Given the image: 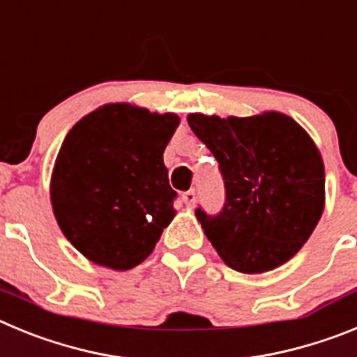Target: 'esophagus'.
I'll return each instance as SVG.
<instances>
[{"label": "esophagus", "instance_id": "obj_1", "mask_svg": "<svg viewBox=\"0 0 357 357\" xmlns=\"http://www.w3.org/2000/svg\"><path fill=\"white\" fill-rule=\"evenodd\" d=\"M182 202H184L188 207H193L195 202H197V193H195V189H189V191L182 193Z\"/></svg>", "mask_w": 357, "mask_h": 357}]
</instances>
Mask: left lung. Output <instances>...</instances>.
<instances>
[{"label":"left lung","instance_id":"obj_1","mask_svg":"<svg viewBox=\"0 0 357 357\" xmlns=\"http://www.w3.org/2000/svg\"><path fill=\"white\" fill-rule=\"evenodd\" d=\"M188 123L220 164L225 204L195 211L227 266L263 273L289 261L324 213L326 172L307 132L280 112L222 119L189 114Z\"/></svg>","mask_w":357,"mask_h":357}]
</instances>
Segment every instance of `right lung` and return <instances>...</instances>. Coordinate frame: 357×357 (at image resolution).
<instances>
[{
    "label": "right lung",
    "instance_id": "obj_1",
    "mask_svg": "<svg viewBox=\"0 0 357 357\" xmlns=\"http://www.w3.org/2000/svg\"><path fill=\"white\" fill-rule=\"evenodd\" d=\"M178 116L109 103L66 135L52 173L56 223L78 252L130 270L155 248L175 216L162 153Z\"/></svg>",
    "mask_w": 357,
    "mask_h": 357
}]
</instances>
